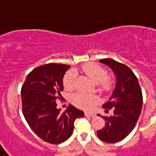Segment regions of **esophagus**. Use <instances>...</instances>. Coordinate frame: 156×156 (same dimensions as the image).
Masks as SVG:
<instances>
[{
  "instance_id": "1",
  "label": "esophagus",
  "mask_w": 156,
  "mask_h": 156,
  "mask_svg": "<svg viewBox=\"0 0 156 156\" xmlns=\"http://www.w3.org/2000/svg\"><path fill=\"white\" fill-rule=\"evenodd\" d=\"M84 115L85 116H90V117H94L95 116V113H94V112H85L84 113Z\"/></svg>"
}]
</instances>
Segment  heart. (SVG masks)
Masks as SVG:
<instances>
[{"instance_id": "heart-1", "label": "heart", "mask_w": 156, "mask_h": 156, "mask_svg": "<svg viewBox=\"0 0 156 156\" xmlns=\"http://www.w3.org/2000/svg\"><path fill=\"white\" fill-rule=\"evenodd\" d=\"M81 68L83 73H85L95 83H97L98 88L101 91L107 93L112 90L113 88V83L110 78H107L108 73L104 67L98 63L88 62L83 64ZM76 78L77 74L74 71L71 70L67 72L63 77L64 88L67 90H72L74 89ZM71 101L73 104L79 108L88 109L96 101V97L90 94L78 92L71 96Z\"/></svg>"}]
</instances>
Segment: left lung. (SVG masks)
<instances>
[{"mask_svg": "<svg viewBox=\"0 0 156 156\" xmlns=\"http://www.w3.org/2000/svg\"><path fill=\"white\" fill-rule=\"evenodd\" d=\"M116 75V86L109 101L103 105L105 112L113 115L104 116L105 127L97 131L100 139L106 143H116L129 134L139 120L143 105V94L138 78L125 64L110 58L101 59Z\"/></svg>", "mask_w": 156, "mask_h": 156, "instance_id": "obj_1", "label": "left lung"}]
</instances>
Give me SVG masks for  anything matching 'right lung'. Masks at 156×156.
<instances>
[{"label": "right lung", "instance_id": "1", "mask_svg": "<svg viewBox=\"0 0 156 156\" xmlns=\"http://www.w3.org/2000/svg\"><path fill=\"white\" fill-rule=\"evenodd\" d=\"M69 65L49 63L29 73L21 89L22 110L25 120L38 137L58 144L71 137L75 120L84 116L83 112L70 105L61 113L57 99L63 90L62 78Z\"/></svg>", "mask_w": 156, "mask_h": 156}]
</instances>
